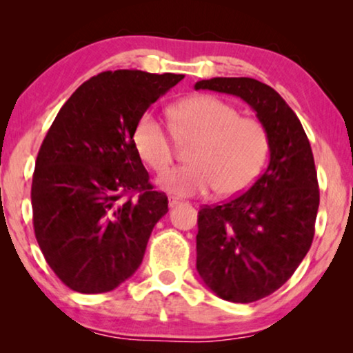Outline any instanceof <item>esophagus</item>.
Wrapping results in <instances>:
<instances>
[{
	"label": "esophagus",
	"instance_id": "esophagus-1",
	"mask_svg": "<svg viewBox=\"0 0 353 353\" xmlns=\"http://www.w3.org/2000/svg\"><path fill=\"white\" fill-rule=\"evenodd\" d=\"M178 204H181V201L178 199V197H170V199H168V207H176Z\"/></svg>",
	"mask_w": 353,
	"mask_h": 353
}]
</instances>
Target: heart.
I'll return each mask as SVG.
<instances>
[{
	"label": "heart",
	"instance_id": "1",
	"mask_svg": "<svg viewBox=\"0 0 353 353\" xmlns=\"http://www.w3.org/2000/svg\"><path fill=\"white\" fill-rule=\"evenodd\" d=\"M173 133L180 141L196 143L191 165L178 167L161 178L163 190L178 196L239 194L252 185L268 156V133L259 120L241 117L238 109L216 96H194L172 112ZM133 143L154 172L163 173L175 159L172 133L156 115L138 120Z\"/></svg>",
	"mask_w": 353,
	"mask_h": 353
}]
</instances>
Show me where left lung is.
Returning <instances> with one entry per match:
<instances>
[{
	"label": "left lung",
	"instance_id": "8db88e82",
	"mask_svg": "<svg viewBox=\"0 0 353 353\" xmlns=\"http://www.w3.org/2000/svg\"><path fill=\"white\" fill-rule=\"evenodd\" d=\"M194 88L238 96L268 133L267 170L243 194L197 214L202 281L223 301L255 302L281 288L312 245L320 205L313 152L301 120L272 86L215 77Z\"/></svg>",
	"mask_w": 353,
	"mask_h": 353
}]
</instances>
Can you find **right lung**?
I'll return each instance as SVG.
<instances>
[{"label":"right lung","mask_w":353,"mask_h":353,"mask_svg":"<svg viewBox=\"0 0 353 353\" xmlns=\"http://www.w3.org/2000/svg\"><path fill=\"white\" fill-rule=\"evenodd\" d=\"M183 77L103 72L75 90L48 130L33 172V228L72 291L109 292L141 265L168 201L152 190L133 132Z\"/></svg>","instance_id":"right-lung-1"}]
</instances>
